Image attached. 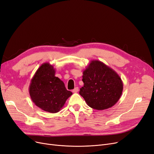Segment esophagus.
<instances>
[{
  "label": "esophagus",
  "instance_id": "obj_1",
  "mask_svg": "<svg viewBox=\"0 0 154 154\" xmlns=\"http://www.w3.org/2000/svg\"><path fill=\"white\" fill-rule=\"evenodd\" d=\"M78 90H79V88L78 87H75V89L72 90V92H73V93H77Z\"/></svg>",
  "mask_w": 154,
  "mask_h": 154
}]
</instances>
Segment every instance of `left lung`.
<instances>
[{
    "label": "left lung",
    "mask_w": 154,
    "mask_h": 154,
    "mask_svg": "<svg viewBox=\"0 0 154 154\" xmlns=\"http://www.w3.org/2000/svg\"><path fill=\"white\" fill-rule=\"evenodd\" d=\"M84 86L79 95L92 109L104 110L112 107L120 98L123 83L114 70L98 60H91L83 72Z\"/></svg>",
    "instance_id": "left-lung-1"
}]
</instances>
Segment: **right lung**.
I'll use <instances>...</instances> for the list:
<instances>
[{
  "instance_id": "right-lung-1",
  "label": "right lung",
  "mask_w": 154,
  "mask_h": 154,
  "mask_svg": "<svg viewBox=\"0 0 154 154\" xmlns=\"http://www.w3.org/2000/svg\"><path fill=\"white\" fill-rule=\"evenodd\" d=\"M54 66L42 64L35 73L29 86V93L35 105L44 111L56 113L64 106L72 93L67 90L64 82L55 76Z\"/></svg>"
}]
</instances>
